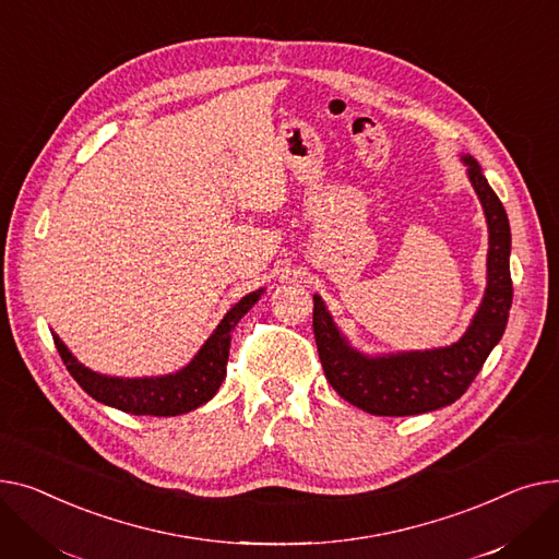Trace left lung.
Instances as JSON below:
<instances>
[{
	"label": "left lung",
	"instance_id": "left-lung-1",
	"mask_svg": "<svg viewBox=\"0 0 559 559\" xmlns=\"http://www.w3.org/2000/svg\"><path fill=\"white\" fill-rule=\"evenodd\" d=\"M463 162L487 218L489 250L485 298L461 341L421 352L360 354L349 347L320 295H313V334L324 377L345 402L366 413L404 417L461 400L506 332L512 307L510 223L478 162L472 155H463Z\"/></svg>",
	"mask_w": 559,
	"mask_h": 559
}]
</instances>
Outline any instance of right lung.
I'll list each match as a JSON object with an SVG mask.
<instances>
[{
  "mask_svg": "<svg viewBox=\"0 0 559 559\" xmlns=\"http://www.w3.org/2000/svg\"><path fill=\"white\" fill-rule=\"evenodd\" d=\"M264 288L248 293L233 309H229L214 334L205 341V345L191 358V364L176 374L164 377H140V379H121V377H106L92 372L72 356L56 334L53 343L68 366L70 374L76 383L87 392V395L106 406L130 415H153V417H171L182 415L193 408L207 404L225 379V366L229 356V341H233V330L237 322L254 307L261 298Z\"/></svg>",
  "mask_w": 559,
  "mask_h": 559,
  "instance_id": "obj_1",
  "label": "right lung"
}]
</instances>
